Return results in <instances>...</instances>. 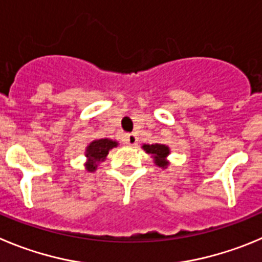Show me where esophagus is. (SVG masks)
Returning a JSON list of instances; mask_svg holds the SVG:
<instances>
[{
  "instance_id": "esophagus-1",
  "label": "esophagus",
  "mask_w": 262,
  "mask_h": 262,
  "mask_svg": "<svg viewBox=\"0 0 262 262\" xmlns=\"http://www.w3.org/2000/svg\"><path fill=\"white\" fill-rule=\"evenodd\" d=\"M124 141H125L126 145L136 146L137 142H138V138H137L136 134L130 133V134H125V138H124Z\"/></svg>"
}]
</instances>
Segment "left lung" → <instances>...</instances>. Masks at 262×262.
Listing matches in <instances>:
<instances>
[{
	"label": "left lung",
	"instance_id": "8db88e82",
	"mask_svg": "<svg viewBox=\"0 0 262 262\" xmlns=\"http://www.w3.org/2000/svg\"><path fill=\"white\" fill-rule=\"evenodd\" d=\"M142 148L154 158V163L157 166L162 167V168H166L168 166V162H167V157L169 155L168 146L162 145V143H154V145H146L145 143Z\"/></svg>",
	"mask_w": 262,
	"mask_h": 262
}]
</instances>
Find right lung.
<instances>
[{"label": "right lung", "instance_id": "obj_1", "mask_svg": "<svg viewBox=\"0 0 262 262\" xmlns=\"http://www.w3.org/2000/svg\"><path fill=\"white\" fill-rule=\"evenodd\" d=\"M119 143L116 141L108 140V138H102V140H95L86 147V169L89 172H94L98 167V163L103 162L108 155L111 148L116 147Z\"/></svg>", "mask_w": 262, "mask_h": 262}]
</instances>
